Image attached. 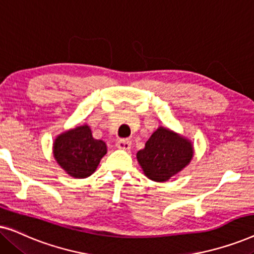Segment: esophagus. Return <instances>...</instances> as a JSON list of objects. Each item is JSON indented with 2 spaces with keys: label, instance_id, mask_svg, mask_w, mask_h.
Returning <instances> with one entry per match:
<instances>
[{
  "label": "esophagus",
  "instance_id": "34e87169",
  "mask_svg": "<svg viewBox=\"0 0 254 254\" xmlns=\"http://www.w3.org/2000/svg\"><path fill=\"white\" fill-rule=\"evenodd\" d=\"M116 145L119 149H123V150H129L131 148V142L129 140H119Z\"/></svg>",
  "mask_w": 254,
  "mask_h": 254
}]
</instances>
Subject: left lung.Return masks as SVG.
<instances>
[{
    "mask_svg": "<svg viewBox=\"0 0 254 254\" xmlns=\"http://www.w3.org/2000/svg\"><path fill=\"white\" fill-rule=\"evenodd\" d=\"M194 156L192 141L168 127L159 126L136 158L144 176L156 183H164L186 168Z\"/></svg>",
    "mask_w": 254,
    "mask_h": 254,
    "instance_id": "8db88e82",
    "label": "left lung"
}]
</instances>
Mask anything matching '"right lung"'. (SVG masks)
<instances>
[{"mask_svg":"<svg viewBox=\"0 0 254 254\" xmlns=\"http://www.w3.org/2000/svg\"><path fill=\"white\" fill-rule=\"evenodd\" d=\"M106 152L105 142L93 137L86 124L64 131L53 142L55 161L68 176L77 179L91 176Z\"/></svg>","mask_w":254,"mask_h":254,"instance_id":"right-lung-1","label":"right lung"}]
</instances>
